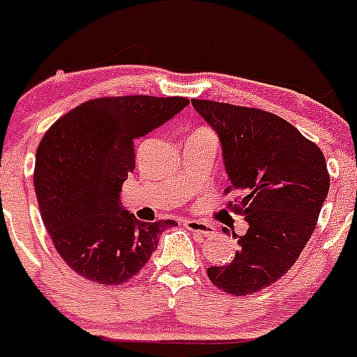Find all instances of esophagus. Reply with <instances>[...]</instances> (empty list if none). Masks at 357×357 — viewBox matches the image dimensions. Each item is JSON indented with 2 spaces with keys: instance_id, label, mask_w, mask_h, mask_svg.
<instances>
[{
  "instance_id": "obj_1",
  "label": "esophagus",
  "mask_w": 357,
  "mask_h": 357,
  "mask_svg": "<svg viewBox=\"0 0 357 357\" xmlns=\"http://www.w3.org/2000/svg\"><path fill=\"white\" fill-rule=\"evenodd\" d=\"M186 229H190L192 233H195L197 236H212L215 235V228L214 226L207 225V222H202V221H195V219H186L183 221Z\"/></svg>"
}]
</instances>
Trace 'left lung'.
I'll list each match as a JSON object with an SVG mask.
<instances>
[{
  "label": "left lung",
  "mask_w": 357,
  "mask_h": 357,
  "mask_svg": "<svg viewBox=\"0 0 357 357\" xmlns=\"http://www.w3.org/2000/svg\"><path fill=\"white\" fill-rule=\"evenodd\" d=\"M221 143L231 208L245 214L240 250L229 264L211 266L218 289L248 295L282 278L311 238L330 188L321 150L297 128L269 112L192 100Z\"/></svg>",
  "instance_id": "left-lung-1"
}]
</instances>
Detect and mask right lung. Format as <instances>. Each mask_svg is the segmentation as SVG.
<instances>
[{"mask_svg": "<svg viewBox=\"0 0 357 357\" xmlns=\"http://www.w3.org/2000/svg\"><path fill=\"white\" fill-rule=\"evenodd\" d=\"M181 96L96 98L60 117L36 152L34 188L43 222L70 269L100 285H122L149 262L162 229L121 204L135 171V143L178 115Z\"/></svg>", "mask_w": 357, "mask_h": 357, "instance_id": "1", "label": "right lung"}]
</instances>
